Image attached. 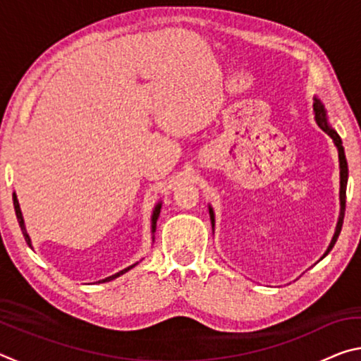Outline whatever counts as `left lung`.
<instances>
[{
  "label": "left lung",
  "mask_w": 361,
  "mask_h": 361,
  "mask_svg": "<svg viewBox=\"0 0 361 361\" xmlns=\"http://www.w3.org/2000/svg\"><path fill=\"white\" fill-rule=\"evenodd\" d=\"M314 116H315V122L317 126L320 127V129L333 138V143L336 148H338V156H339V202H341V212H339V218H338V224H336V231H334V235L331 242H329V245L326 248V252L323 253V256L320 259L325 258V256L331 252V248L334 247L336 240H338L339 237V232L342 229V221H344V212H345V189H347V180H349V167H347V159H345V152H344V146H342V140L338 135V132L334 130V127L329 124L328 121V114H326V109L323 106V103L314 97ZM209 212H210V219H212V228H215V212H213L212 205H209ZM319 259V261H320Z\"/></svg>",
  "instance_id": "8db88e82"
}]
</instances>
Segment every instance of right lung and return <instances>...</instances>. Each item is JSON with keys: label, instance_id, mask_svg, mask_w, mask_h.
<instances>
[{"label": "right lung", "instance_id": "right-lung-1", "mask_svg": "<svg viewBox=\"0 0 361 361\" xmlns=\"http://www.w3.org/2000/svg\"><path fill=\"white\" fill-rule=\"evenodd\" d=\"M12 200H14V210H16V216H17V221H19V226H20V229H22V234H23V237H25V242L28 243V247H32V239H30V235H28V232H27V228H25V221H23L22 210H20V205H19V200H17V195H16V192L12 194ZM161 207H162V202H157V204L154 205V209H152V215H151V234H152V240H154L156 223H157L159 213H161ZM138 262H140V261H138ZM138 262H135V264H132V266L126 267V269H122V271H119V272L113 274V276H109V277H106V279H102V280H99V282H97V283H105V282H111V280H114V279L121 277L122 274H126L127 271H130V269L135 267V266L138 264Z\"/></svg>", "mask_w": 361, "mask_h": 361}]
</instances>
